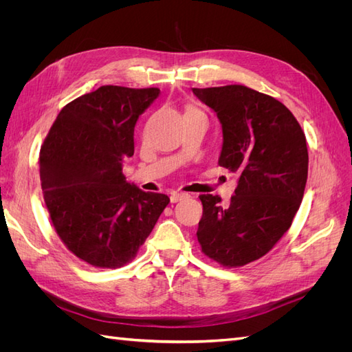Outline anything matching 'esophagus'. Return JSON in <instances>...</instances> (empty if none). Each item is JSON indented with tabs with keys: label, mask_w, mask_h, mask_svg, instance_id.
Instances as JSON below:
<instances>
[{
	"label": "esophagus",
	"mask_w": 352,
	"mask_h": 352,
	"mask_svg": "<svg viewBox=\"0 0 352 352\" xmlns=\"http://www.w3.org/2000/svg\"><path fill=\"white\" fill-rule=\"evenodd\" d=\"M189 198V194H185V192H173L172 197H170V201L172 202H179L182 199H188Z\"/></svg>",
	"instance_id": "obj_1"
}]
</instances>
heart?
Returning a JSON list of instances; mask_svg holds the SVG:
<instances>
[{"label": "heart", "instance_id": "1", "mask_svg": "<svg viewBox=\"0 0 352 352\" xmlns=\"http://www.w3.org/2000/svg\"><path fill=\"white\" fill-rule=\"evenodd\" d=\"M189 110H192V109H189Z\"/></svg>", "mask_w": 352, "mask_h": 352}]
</instances>
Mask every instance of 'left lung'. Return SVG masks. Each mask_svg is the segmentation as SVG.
Returning a JSON list of instances; mask_svg holds the SVG:
<instances>
[{"mask_svg": "<svg viewBox=\"0 0 352 352\" xmlns=\"http://www.w3.org/2000/svg\"><path fill=\"white\" fill-rule=\"evenodd\" d=\"M192 92L221 123L219 164L239 175L228 207L219 195H199L198 242L211 260L241 267L267 254L292 225L308 175L305 135L280 101L243 85Z\"/></svg>", "mask_w": 352, "mask_h": 352, "instance_id": "8db88e82", "label": "left lung"}]
</instances>
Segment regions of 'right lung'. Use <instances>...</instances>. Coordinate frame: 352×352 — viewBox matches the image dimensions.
<instances>
[{
    "mask_svg": "<svg viewBox=\"0 0 352 352\" xmlns=\"http://www.w3.org/2000/svg\"><path fill=\"white\" fill-rule=\"evenodd\" d=\"M158 94L100 87L63 107L42 144L39 176L52 225L66 248L94 267L132 261L170 202L122 173L135 151L136 120Z\"/></svg>",
    "mask_w": 352,
    "mask_h": 352,
    "instance_id": "add662e5",
    "label": "right lung"
}]
</instances>
